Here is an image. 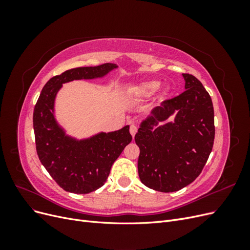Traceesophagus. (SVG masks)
Wrapping results in <instances>:
<instances>
[{
  "label": "esophagus",
  "mask_w": 250,
  "mask_h": 250,
  "mask_svg": "<svg viewBox=\"0 0 250 250\" xmlns=\"http://www.w3.org/2000/svg\"><path fill=\"white\" fill-rule=\"evenodd\" d=\"M129 131H130V133H131V135L132 137H134L135 135V133L138 132V127H137V125H134V124H132L131 126H130V129H129Z\"/></svg>",
  "instance_id": "esophagus-1"
}]
</instances>
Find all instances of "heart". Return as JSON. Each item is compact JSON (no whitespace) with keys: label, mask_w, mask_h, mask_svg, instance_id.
Segmentation results:
<instances>
[{"label":"heart","mask_w":250,"mask_h":250,"mask_svg":"<svg viewBox=\"0 0 250 250\" xmlns=\"http://www.w3.org/2000/svg\"><path fill=\"white\" fill-rule=\"evenodd\" d=\"M160 86L161 82L157 80L144 81L132 88L131 96L133 99L137 101L147 100L157 92V89L160 88Z\"/></svg>","instance_id":"obj_1"}]
</instances>
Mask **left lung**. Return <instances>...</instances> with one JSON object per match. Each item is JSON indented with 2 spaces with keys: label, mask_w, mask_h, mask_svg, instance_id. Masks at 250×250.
<instances>
[{
  "label": "left lung",
  "mask_w": 250,
  "mask_h": 250,
  "mask_svg": "<svg viewBox=\"0 0 250 250\" xmlns=\"http://www.w3.org/2000/svg\"><path fill=\"white\" fill-rule=\"evenodd\" d=\"M186 90L165 100L141 123L134 140L140 148L139 176L146 187L164 193L175 192L199 176L215 139L214 107L202 83L183 74ZM173 113L174 123L161 126Z\"/></svg>",
  "instance_id": "left-lung-1"
}]
</instances>
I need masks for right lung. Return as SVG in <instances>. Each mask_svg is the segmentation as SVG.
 <instances>
[{"label": "right lung", "instance_id": "add662e5", "mask_svg": "<svg viewBox=\"0 0 250 250\" xmlns=\"http://www.w3.org/2000/svg\"><path fill=\"white\" fill-rule=\"evenodd\" d=\"M115 63L71 69L44 84L33 111L36 152L52 178L64 191L87 194L101 188L112 164L132 140L129 126L112 132H101L85 140L66 135L54 117V102L63 83L100 78L117 69Z\"/></svg>", "mask_w": 250, "mask_h": 250}]
</instances>
